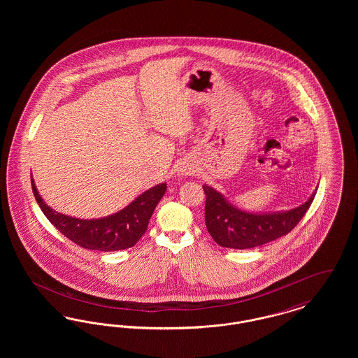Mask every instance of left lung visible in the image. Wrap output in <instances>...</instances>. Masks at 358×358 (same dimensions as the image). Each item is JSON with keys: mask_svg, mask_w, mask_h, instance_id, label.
<instances>
[{"mask_svg": "<svg viewBox=\"0 0 358 358\" xmlns=\"http://www.w3.org/2000/svg\"><path fill=\"white\" fill-rule=\"evenodd\" d=\"M205 196V225L213 240L227 248L248 250L270 243L291 232L306 215L315 192L305 204L289 212L254 215L229 204L213 187H203Z\"/></svg>", "mask_w": 358, "mask_h": 358, "instance_id": "obj_1", "label": "left lung"}]
</instances>
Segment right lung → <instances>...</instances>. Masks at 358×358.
<instances>
[{
  "mask_svg": "<svg viewBox=\"0 0 358 358\" xmlns=\"http://www.w3.org/2000/svg\"><path fill=\"white\" fill-rule=\"evenodd\" d=\"M31 182L37 204L53 227L79 247L104 252L136 245L146 232L154 209L166 190V184H159L142 193L131 204L113 216L98 220H80L52 210L40 197L34 178Z\"/></svg>",
  "mask_w": 358,
  "mask_h": 358,
  "instance_id": "add662e5",
  "label": "right lung"
}]
</instances>
